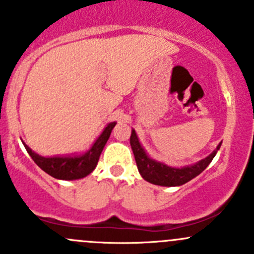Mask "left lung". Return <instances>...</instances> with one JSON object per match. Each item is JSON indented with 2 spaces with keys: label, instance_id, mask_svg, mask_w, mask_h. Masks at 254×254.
Wrapping results in <instances>:
<instances>
[{
  "label": "left lung",
  "instance_id": "obj_1",
  "mask_svg": "<svg viewBox=\"0 0 254 254\" xmlns=\"http://www.w3.org/2000/svg\"><path fill=\"white\" fill-rule=\"evenodd\" d=\"M130 145H131L132 152H134L135 161H136L137 170L140 175L145 181L150 183L156 184V186L162 187H179L186 184L187 182L191 181L196 176L200 175L204 170L210 165L212 158L217 153V151L221 147V142L216 146L214 151L206 156L203 160L198 161L194 165L184 166V167H172L166 163L160 162V161L151 158L142 147L139 137H137L136 131L131 130V136H130Z\"/></svg>",
  "mask_w": 254,
  "mask_h": 254
}]
</instances>
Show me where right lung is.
<instances>
[{"instance_id": "add662e5", "label": "right lung", "mask_w": 254, "mask_h": 254, "mask_svg": "<svg viewBox=\"0 0 254 254\" xmlns=\"http://www.w3.org/2000/svg\"><path fill=\"white\" fill-rule=\"evenodd\" d=\"M117 123L112 122L104 127L102 134L96 139V141L92 143L91 147L84 153H72V155H63V156H45L39 155L34 152L32 148L25 142H23L25 150L29 153L35 163L48 173L49 176L54 177L56 179H63V181H75V179L84 178L92 173L98 163L99 156L103 151L104 146L108 141L113 127Z\"/></svg>"}]
</instances>
